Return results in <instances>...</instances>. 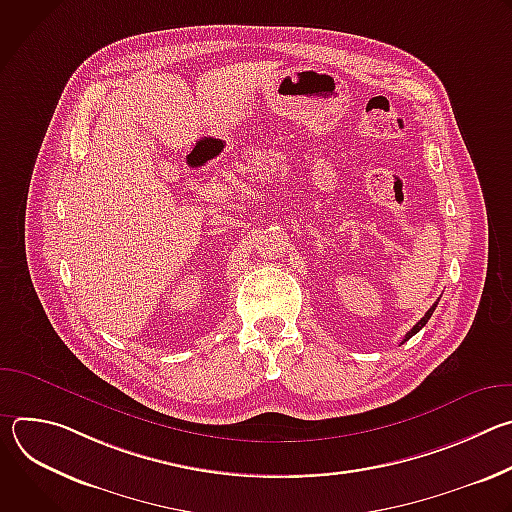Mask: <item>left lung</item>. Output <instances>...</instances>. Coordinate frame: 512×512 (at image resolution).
Here are the masks:
<instances>
[{
    "instance_id": "8db88e82",
    "label": "left lung",
    "mask_w": 512,
    "mask_h": 512,
    "mask_svg": "<svg viewBox=\"0 0 512 512\" xmlns=\"http://www.w3.org/2000/svg\"><path fill=\"white\" fill-rule=\"evenodd\" d=\"M435 306H437V302H435V304H433V306H431V308H429V310H427V312H425V316H423V318H421V320H419V322H417V324H415V326H413V328H411V330H409V332H407V334H405V338H403V340H401V344H403V342H407V340H409V338H411V336H415V334H417V332H419V330H421V328H423V326H425V324H427V320H429V318H431V314H433V310H435Z\"/></svg>"
}]
</instances>
